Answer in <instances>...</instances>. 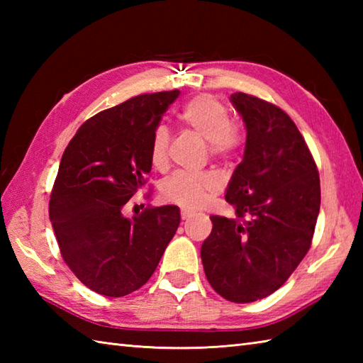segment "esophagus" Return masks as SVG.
I'll use <instances>...</instances> for the list:
<instances>
[{"instance_id": "obj_1", "label": "esophagus", "mask_w": 363, "mask_h": 363, "mask_svg": "<svg viewBox=\"0 0 363 363\" xmlns=\"http://www.w3.org/2000/svg\"><path fill=\"white\" fill-rule=\"evenodd\" d=\"M191 215H194V213H191L190 211H186V209L181 211V218H182V220H189V218L191 217Z\"/></svg>"}]
</instances>
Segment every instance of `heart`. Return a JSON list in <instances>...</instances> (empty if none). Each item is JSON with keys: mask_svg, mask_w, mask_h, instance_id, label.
<instances>
[{"mask_svg": "<svg viewBox=\"0 0 363 363\" xmlns=\"http://www.w3.org/2000/svg\"><path fill=\"white\" fill-rule=\"evenodd\" d=\"M177 120L190 133L207 142L209 154L215 159H233L245 145L243 126L238 121L230 120L226 104L211 94L191 98L182 106ZM168 145V129L159 126L152 133L150 145V162L154 168H165ZM220 187V177L213 173H174L160 184V198L169 204L196 209L211 195L217 194Z\"/></svg>", "mask_w": 363, "mask_h": 363, "instance_id": "heart-1", "label": "heart"}]
</instances>
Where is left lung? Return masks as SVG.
Returning <instances> with one entry per match:
<instances>
[{
	"label": "left lung",
	"instance_id": "8db88e82",
	"mask_svg": "<svg viewBox=\"0 0 363 363\" xmlns=\"http://www.w3.org/2000/svg\"><path fill=\"white\" fill-rule=\"evenodd\" d=\"M230 103L246 126L243 160L226 189L237 217L212 215L201 246L212 289L233 303L276 291L309 251L320 212V174L295 123L279 107L242 91Z\"/></svg>",
	"mask_w": 363,
	"mask_h": 363
}]
</instances>
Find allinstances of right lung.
I'll use <instances>...</instances> for the list:
<instances>
[{
	"mask_svg": "<svg viewBox=\"0 0 363 363\" xmlns=\"http://www.w3.org/2000/svg\"><path fill=\"white\" fill-rule=\"evenodd\" d=\"M177 96L179 90L145 94L96 113L60 159L50 220L65 264L99 295L120 298L140 289L179 226L177 206L123 215L145 186L152 133Z\"/></svg>",
	"mask_w": 363,
	"mask_h": 363,
	"instance_id": "add662e5",
	"label": "right lung"
}]
</instances>
